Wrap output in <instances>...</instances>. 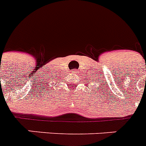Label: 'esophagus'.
<instances>
[{
    "mask_svg": "<svg viewBox=\"0 0 146 146\" xmlns=\"http://www.w3.org/2000/svg\"><path fill=\"white\" fill-rule=\"evenodd\" d=\"M72 73H73V75H76V70H74V71H73Z\"/></svg>",
    "mask_w": 146,
    "mask_h": 146,
    "instance_id": "34e87169",
    "label": "esophagus"
}]
</instances>
